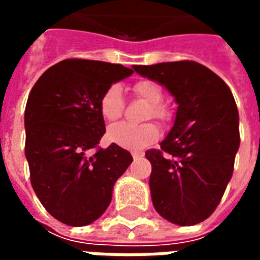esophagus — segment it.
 I'll return each instance as SVG.
<instances>
[{"mask_svg": "<svg viewBox=\"0 0 260 260\" xmlns=\"http://www.w3.org/2000/svg\"><path fill=\"white\" fill-rule=\"evenodd\" d=\"M132 157H134V160H138V158L143 157V154H142V153L134 152V153H132Z\"/></svg>", "mask_w": 260, "mask_h": 260, "instance_id": "obj_1", "label": "esophagus"}]
</instances>
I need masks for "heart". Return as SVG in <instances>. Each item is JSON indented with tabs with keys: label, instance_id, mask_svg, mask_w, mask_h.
I'll list each match as a JSON object with an SVG mask.
<instances>
[{
	"label": "heart",
	"instance_id": "heart-1",
	"mask_svg": "<svg viewBox=\"0 0 260 260\" xmlns=\"http://www.w3.org/2000/svg\"><path fill=\"white\" fill-rule=\"evenodd\" d=\"M134 93L147 104H150V110L147 113V118L167 119L169 113L160 104L163 100V90L158 83L150 79H142L134 85ZM124 100L119 86L113 85L103 93L100 99V114L108 122H113L122 115ZM158 129L156 125L143 124L132 125L128 122L113 125L107 132L108 141L119 147H124L134 152H141L152 143L157 141Z\"/></svg>",
	"mask_w": 260,
	"mask_h": 260
}]
</instances>
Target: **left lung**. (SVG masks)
Here are the masks:
<instances>
[{
  "mask_svg": "<svg viewBox=\"0 0 260 260\" xmlns=\"http://www.w3.org/2000/svg\"><path fill=\"white\" fill-rule=\"evenodd\" d=\"M136 74L164 86L177 103L173 128L160 150H147L156 212L178 225L206 220L231 180L240 147V118L224 80L193 61L135 65Z\"/></svg>",
  "mask_w": 260,
  "mask_h": 260,
  "instance_id": "left-lung-1",
  "label": "left lung"
}]
</instances>
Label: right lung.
Listing matches in <instances>:
<instances>
[{
	"label": "right lung",
	"instance_id": "obj_1",
	"mask_svg": "<svg viewBox=\"0 0 260 260\" xmlns=\"http://www.w3.org/2000/svg\"><path fill=\"white\" fill-rule=\"evenodd\" d=\"M134 71L119 64L64 59L39 78L25 110V154L30 182L53 217L72 227L106 212L114 184L132 163L128 150L111 143L97 149L106 132L100 99Z\"/></svg>",
	"mask_w": 260,
	"mask_h": 260
}]
</instances>
